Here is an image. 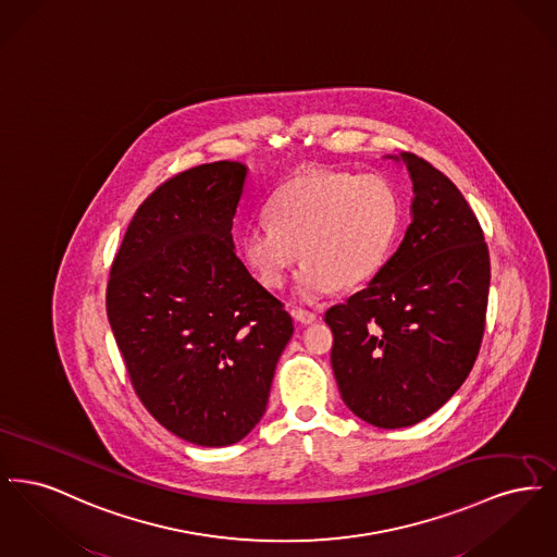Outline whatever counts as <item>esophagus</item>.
<instances>
[{"label":"esophagus","mask_w":557,"mask_h":557,"mask_svg":"<svg viewBox=\"0 0 557 557\" xmlns=\"http://www.w3.org/2000/svg\"><path fill=\"white\" fill-rule=\"evenodd\" d=\"M292 318L296 319L298 323H302V325H309V323H315V321H318V313L296 307V309H292Z\"/></svg>","instance_id":"1"}]
</instances>
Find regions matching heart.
Wrapping results in <instances>:
<instances>
[{
  "label": "heart",
  "instance_id": "obj_1",
  "mask_svg": "<svg viewBox=\"0 0 557 557\" xmlns=\"http://www.w3.org/2000/svg\"><path fill=\"white\" fill-rule=\"evenodd\" d=\"M269 223L250 225L242 255L259 282L277 290L296 261V294L318 300L371 280L397 236V191L380 175L309 171L290 180L269 202Z\"/></svg>",
  "mask_w": 557,
  "mask_h": 557
}]
</instances>
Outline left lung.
<instances>
[{"label": "left lung", "mask_w": 557, "mask_h": 557, "mask_svg": "<svg viewBox=\"0 0 557 557\" xmlns=\"http://www.w3.org/2000/svg\"><path fill=\"white\" fill-rule=\"evenodd\" d=\"M400 160L413 182V221L370 286L325 313L346 407L388 430L422 422L466 382L491 284L488 246L461 191L424 159Z\"/></svg>", "instance_id": "1"}]
</instances>
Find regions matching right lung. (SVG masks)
<instances>
[{
    "mask_svg": "<svg viewBox=\"0 0 557 557\" xmlns=\"http://www.w3.org/2000/svg\"><path fill=\"white\" fill-rule=\"evenodd\" d=\"M246 182L219 160L160 184L133 214L110 267L107 313L133 391L152 418L200 447L242 441L263 418L290 313L236 257Z\"/></svg>",
    "mask_w": 557,
    "mask_h": 557,
    "instance_id": "1",
    "label": "right lung"
}]
</instances>
